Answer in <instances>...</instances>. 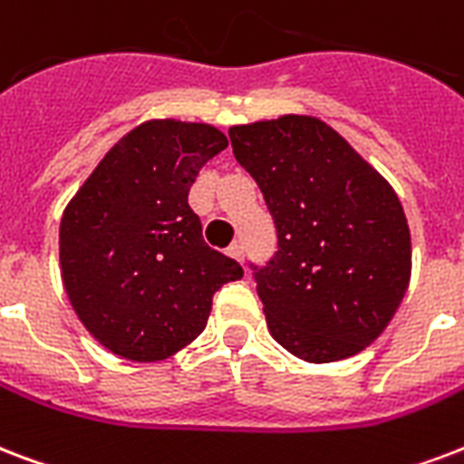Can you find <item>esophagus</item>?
I'll return each instance as SVG.
<instances>
[{"instance_id": "obj_1", "label": "esophagus", "mask_w": 464, "mask_h": 464, "mask_svg": "<svg viewBox=\"0 0 464 464\" xmlns=\"http://www.w3.org/2000/svg\"><path fill=\"white\" fill-rule=\"evenodd\" d=\"M228 256H231L233 260H238V263H243V246H240V243H233V246L228 247Z\"/></svg>"}]
</instances>
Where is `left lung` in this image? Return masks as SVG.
Returning <instances> with one entry per match:
<instances>
[{"label":"left lung","instance_id":"obj_1","mask_svg":"<svg viewBox=\"0 0 464 464\" xmlns=\"http://www.w3.org/2000/svg\"><path fill=\"white\" fill-rule=\"evenodd\" d=\"M277 228L256 270L272 338L306 362L358 355L397 314L411 279V233L387 179L316 116L228 129Z\"/></svg>","mask_w":464,"mask_h":464}]
</instances>
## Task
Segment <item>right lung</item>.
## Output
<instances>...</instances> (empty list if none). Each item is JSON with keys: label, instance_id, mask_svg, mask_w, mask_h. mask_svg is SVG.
I'll return each mask as SVG.
<instances>
[{"label": "right lung", "instance_id": "1", "mask_svg": "<svg viewBox=\"0 0 464 464\" xmlns=\"http://www.w3.org/2000/svg\"><path fill=\"white\" fill-rule=\"evenodd\" d=\"M228 146L211 123L150 119L92 169L60 218V275L82 326L106 350L158 362L207 326L214 292L243 267L201 236L187 197Z\"/></svg>", "mask_w": 464, "mask_h": 464}]
</instances>
